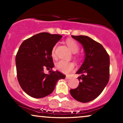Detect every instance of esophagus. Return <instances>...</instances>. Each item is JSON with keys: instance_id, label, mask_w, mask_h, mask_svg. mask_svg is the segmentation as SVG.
<instances>
[{"instance_id": "obj_1", "label": "esophagus", "mask_w": 123, "mask_h": 123, "mask_svg": "<svg viewBox=\"0 0 123 123\" xmlns=\"http://www.w3.org/2000/svg\"><path fill=\"white\" fill-rule=\"evenodd\" d=\"M66 78L67 79H71V77H70V76H66Z\"/></svg>"}]
</instances>
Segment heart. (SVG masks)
Masks as SVG:
<instances>
[{
	"label": "heart",
	"instance_id": "b5f03b06",
	"mask_svg": "<svg viewBox=\"0 0 123 123\" xmlns=\"http://www.w3.org/2000/svg\"><path fill=\"white\" fill-rule=\"evenodd\" d=\"M66 43L72 53H77L79 50V46L75 40L73 39H68ZM57 45H55L51 51V56L53 58H55V49ZM56 68L58 70L64 73H68L73 70L74 64L72 62L61 60L56 63Z\"/></svg>",
	"mask_w": 123,
	"mask_h": 123
}]
</instances>
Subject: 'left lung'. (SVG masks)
Masks as SVG:
<instances>
[{"label": "left lung", "instance_id": "1", "mask_svg": "<svg viewBox=\"0 0 123 123\" xmlns=\"http://www.w3.org/2000/svg\"><path fill=\"white\" fill-rule=\"evenodd\" d=\"M84 47L85 60L77 74L79 85L71 89L70 93L74 99L86 103L92 101L102 92L109 80V55L102 45L88 36H72Z\"/></svg>", "mask_w": 123, "mask_h": 123}]
</instances>
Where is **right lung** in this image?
<instances>
[{"label": "right lung", "mask_w": 123, "mask_h": 123, "mask_svg": "<svg viewBox=\"0 0 123 123\" xmlns=\"http://www.w3.org/2000/svg\"><path fill=\"white\" fill-rule=\"evenodd\" d=\"M62 36L47 32L38 33L22 42L15 57L19 85L28 95L42 98L50 94L58 80L65 78L60 72L53 71L51 51ZM49 70L45 74L43 70Z\"/></svg>", "instance_id": "obj_1"}]
</instances>
